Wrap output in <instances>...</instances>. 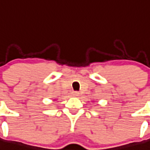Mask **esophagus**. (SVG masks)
<instances>
[{
	"label": "esophagus",
	"mask_w": 150,
	"mask_h": 150,
	"mask_svg": "<svg viewBox=\"0 0 150 150\" xmlns=\"http://www.w3.org/2000/svg\"><path fill=\"white\" fill-rule=\"evenodd\" d=\"M73 95L75 97H76V96H79V92H77V91H75V92H73Z\"/></svg>",
	"instance_id": "esophagus-1"
}]
</instances>
